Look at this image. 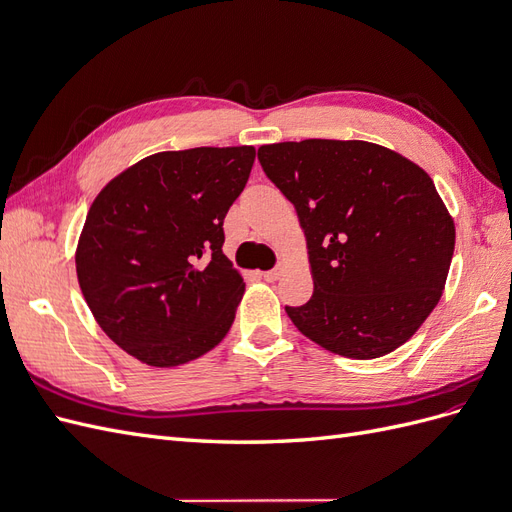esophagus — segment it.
Wrapping results in <instances>:
<instances>
[{
  "label": "esophagus",
  "mask_w": 512,
  "mask_h": 512,
  "mask_svg": "<svg viewBox=\"0 0 512 512\" xmlns=\"http://www.w3.org/2000/svg\"><path fill=\"white\" fill-rule=\"evenodd\" d=\"M282 273H284V265H277L275 269L262 273V277H265L267 282H277V280H280V277H282Z\"/></svg>",
  "instance_id": "obj_1"
}]
</instances>
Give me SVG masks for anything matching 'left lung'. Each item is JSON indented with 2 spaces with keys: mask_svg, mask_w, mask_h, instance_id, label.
Segmentation results:
<instances>
[{
  "mask_svg": "<svg viewBox=\"0 0 512 512\" xmlns=\"http://www.w3.org/2000/svg\"><path fill=\"white\" fill-rule=\"evenodd\" d=\"M297 209L314 294L286 314L305 337L348 359L406 344L438 305L455 222L425 170L367 141L307 138L258 149Z\"/></svg>",
  "mask_w": 512,
  "mask_h": 512,
  "instance_id": "1",
  "label": "left lung"
}]
</instances>
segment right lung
<instances>
[{"mask_svg": "<svg viewBox=\"0 0 512 512\" xmlns=\"http://www.w3.org/2000/svg\"><path fill=\"white\" fill-rule=\"evenodd\" d=\"M254 147L160 151L108 181L76 245V277L100 329L151 367L218 346L245 292L224 256V218Z\"/></svg>", "mask_w": 512, "mask_h": 512, "instance_id": "1", "label": "right lung"}]
</instances>
